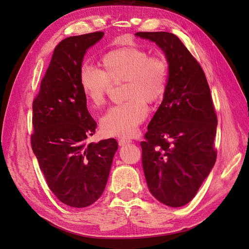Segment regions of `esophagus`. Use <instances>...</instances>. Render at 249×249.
<instances>
[{
    "label": "esophagus",
    "instance_id": "1",
    "mask_svg": "<svg viewBox=\"0 0 249 249\" xmlns=\"http://www.w3.org/2000/svg\"><path fill=\"white\" fill-rule=\"evenodd\" d=\"M118 143H119L120 146H124L126 144H129V143H131V140H128V139H119L118 140Z\"/></svg>",
    "mask_w": 249,
    "mask_h": 249
}]
</instances>
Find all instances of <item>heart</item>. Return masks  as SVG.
<instances>
[{
	"mask_svg": "<svg viewBox=\"0 0 249 249\" xmlns=\"http://www.w3.org/2000/svg\"><path fill=\"white\" fill-rule=\"evenodd\" d=\"M103 71L84 64L80 71V85L87 101L94 109L107 102L112 84L125 82L124 103L112 107L101 120L105 135L126 138L135 134L148 114L146 103L160 101L168 84V64L162 56H150L144 48L123 46L105 53L101 59Z\"/></svg>",
	"mask_w": 249,
	"mask_h": 249,
	"instance_id": "obj_1",
	"label": "heart"
}]
</instances>
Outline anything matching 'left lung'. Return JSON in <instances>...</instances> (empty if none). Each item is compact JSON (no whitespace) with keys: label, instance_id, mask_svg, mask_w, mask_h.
Segmentation results:
<instances>
[{"label":"left lung","instance_id":"left-lung-1","mask_svg":"<svg viewBox=\"0 0 249 249\" xmlns=\"http://www.w3.org/2000/svg\"><path fill=\"white\" fill-rule=\"evenodd\" d=\"M155 42L168 63L163 100L141 141L142 166L153 197L169 207L188 204L213 168L217 116L206 75L179 38L137 32Z\"/></svg>","mask_w":249,"mask_h":249}]
</instances>
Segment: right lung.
<instances>
[{
  "mask_svg": "<svg viewBox=\"0 0 249 249\" xmlns=\"http://www.w3.org/2000/svg\"><path fill=\"white\" fill-rule=\"evenodd\" d=\"M103 36L99 31L59 42L32 105L31 146L39 167L56 198L73 208L101 197L118 148L114 138L87 142L97 123L87 108L80 71L88 48Z\"/></svg>",
  "mask_w": 249,
  "mask_h": 249,
  "instance_id": "1",
  "label": "right lung"
}]
</instances>
